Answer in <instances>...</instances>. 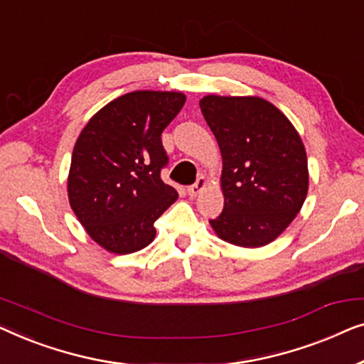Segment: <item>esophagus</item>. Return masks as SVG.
<instances>
[{"instance_id": "esophagus-1", "label": "esophagus", "mask_w": 364, "mask_h": 364, "mask_svg": "<svg viewBox=\"0 0 364 364\" xmlns=\"http://www.w3.org/2000/svg\"><path fill=\"white\" fill-rule=\"evenodd\" d=\"M204 188H206V180H204V176H199L198 180H196V183L191 184V186L188 188V194H189V196H191V198H196L198 194L201 193Z\"/></svg>"}]
</instances>
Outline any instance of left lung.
<instances>
[{
  "label": "left lung",
  "instance_id": "left-lung-1",
  "mask_svg": "<svg viewBox=\"0 0 364 364\" xmlns=\"http://www.w3.org/2000/svg\"><path fill=\"white\" fill-rule=\"evenodd\" d=\"M199 107L223 155L224 209L209 224L229 244L262 247L289 228L309 191L299 132L260 97L206 95Z\"/></svg>",
  "mask_w": 364,
  "mask_h": 364
}]
</instances>
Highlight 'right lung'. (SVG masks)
<instances>
[{
	"mask_svg": "<svg viewBox=\"0 0 364 364\" xmlns=\"http://www.w3.org/2000/svg\"><path fill=\"white\" fill-rule=\"evenodd\" d=\"M184 102L181 92H130L80 132L70 160L69 203L87 234L109 252L132 254L151 244L155 221L178 199L160 176L168 163L161 133Z\"/></svg>",
	"mask_w": 364,
	"mask_h": 364,
	"instance_id": "right-lung-1",
	"label": "right lung"
}]
</instances>
